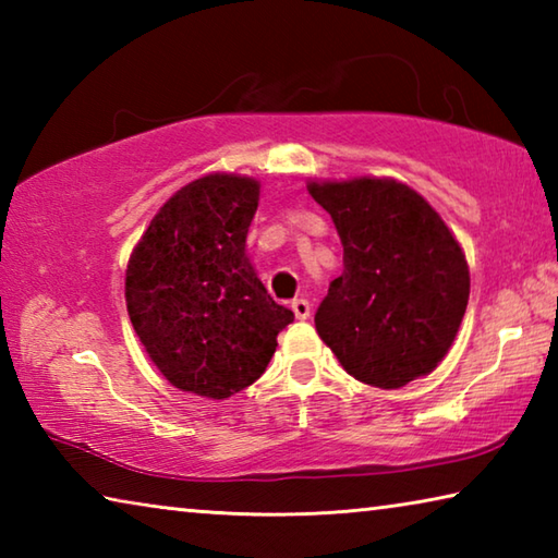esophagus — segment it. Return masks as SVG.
<instances>
[{"label":"esophagus","instance_id":"obj_1","mask_svg":"<svg viewBox=\"0 0 558 558\" xmlns=\"http://www.w3.org/2000/svg\"><path fill=\"white\" fill-rule=\"evenodd\" d=\"M290 307H292V313H295L298 319H307L310 317V302L307 300H302V298L292 300Z\"/></svg>","mask_w":558,"mask_h":558}]
</instances>
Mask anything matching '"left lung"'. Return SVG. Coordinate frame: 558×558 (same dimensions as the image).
I'll list each match as a JSON object with an SVG mask.
<instances>
[{
    "instance_id": "obj_1",
    "label": "left lung",
    "mask_w": 558,
    "mask_h": 558,
    "mask_svg": "<svg viewBox=\"0 0 558 558\" xmlns=\"http://www.w3.org/2000/svg\"><path fill=\"white\" fill-rule=\"evenodd\" d=\"M344 245L315 327L354 379L401 389L442 362L470 298V270L438 211L396 179L310 182Z\"/></svg>"
}]
</instances>
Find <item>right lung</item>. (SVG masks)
<instances>
[{
  "mask_svg": "<svg viewBox=\"0 0 558 558\" xmlns=\"http://www.w3.org/2000/svg\"><path fill=\"white\" fill-rule=\"evenodd\" d=\"M260 184L206 174L149 221L125 272L128 315L177 389L229 399L266 372L295 315L268 295L245 256Z\"/></svg>",
  "mask_w": 558,
  "mask_h": 558,
  "instance_id": "1",
  "label": "right lung"
}]
</instances>
